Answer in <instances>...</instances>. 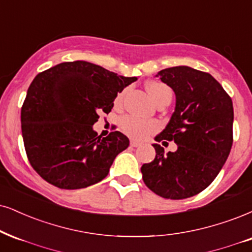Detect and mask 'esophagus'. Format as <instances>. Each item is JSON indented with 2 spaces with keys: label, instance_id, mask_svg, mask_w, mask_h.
I'll list each match as a JSON object with an SVG mask.
<instances>
[{
  "label": "esophagus",
  "instance_id": "1",
  "mask_svg": "<svg viewBox=\"0 0 252 252\" xmlns=\"http://www.w3.org/2000/svg\"><path fill=\"white\" fill-rule=\"evenodd\" d=\"M129 145H131V147H139V146H140V142H138L135 140H131Z\"/></svg>",
  "mask_w": 252,
  "mask_h": 252
}]
</instances>
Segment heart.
Returning a JSON list of instances; mask_svg holds the SVG:
<instances>
[{
  "mask_svg": "<svg viewBox=\"0 0 252 252\" xmlns=\"http://www.w3.org/2000/svg\"><path fill=\"white\" fill-rule=\"evenodd\" d=\"M147 91L150 92L151 97L153 100L157 102H160L163 99H172L173 91L167 84L162 82H158V80H151L146 85ZM126 94V89L121 90L120 92L117 93L116 98H114L113 104L114 107L119 108L123 106L124 98ZM159 125L153 120H146L140 119V118L134 116H127L121 120V129L127 135L131 136L133 139H138V140H142L146 139L152 133L158 131Z\"/></svg>",
  "mask_w": 252,
  "mask_h": 252,
  "instance_id": "b5f03b06",
  "label": "heart"
}]
</instances>
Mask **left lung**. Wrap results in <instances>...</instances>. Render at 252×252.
Returning a JSON list of instances; mask_svg holds the SVG:
<instances>
[{
  "label": "left lung",
  "instance_id": "left-lung-1",
  "mask_svg": "<svg viewBox=\"0 0 252 252\" xmlns=\"http://www.w3.org/2000/svg\"><path fill=\"white\" fill-rule=\"evenodd\" d=\"M158 74L175 92L176 107L155 140L174 141L178 151L164 154L163 147L153 145L157 155L142 164V180L161 197L183 200L204 190L228 159L234 107L230 95L208 72L174 66Z\"/></svg>",
  "mask_w": 252,
  "mask_h": 252
}]
</instances>
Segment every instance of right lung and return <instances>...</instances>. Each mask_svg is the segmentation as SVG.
I'll use <instances>...</instances> for the list:
<instances>
[{
    "instance_id": "1",
    "label": "right lung",
    "mask_w": 252,
    "mask_h": 252,
    "mask_svg": "<svg viewBox=\"0 0 252 252\" xmlns=\"http://www.w3.org/2000/svg\"><path fill=\"white\" fill-rule=\"evenodd\" d=\"M135 80L83 61L37 74L22 105L21 128L28 160L40 178L61 189L86 188L106 178L129 140L119 131L101 138L92 126Z\"/></svg>"
}]
</instances>
